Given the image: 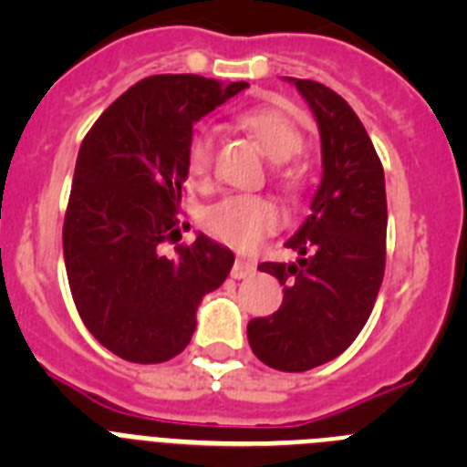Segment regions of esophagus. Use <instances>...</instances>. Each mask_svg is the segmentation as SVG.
Instances as JSON below:
<instances>
[{
  "label": "esophagus",
  "mask_w": 467,
  "mask_h": 467,
  "mask_svg": "<svg viewBox=\"0 0 467 467\" xmlns=\"http://www.w3.org/2000/svg\"><path fill=\"white\" fill-rule=\"evenodd\" d=\"M254 271H257V266H254L253 262H247V259H236L234 262V269H231V278H247V275H253Z\"/></svg>",
  "instance_id": "1"
}]
</instances>
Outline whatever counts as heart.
<instances>
[{
  "instance_id": "heart-1",
  "label": "heart",
  "mask_w": 467,
  "mask_h": 467,
  "mask_svg": "<svg viewBox=\"0 0 467 467\" xmlns=\"http://www.w3.org/2000/svg\"><path fill=\"white\" fill-rule=\"evenodd\" d=\"M241 126L253 135L275 163H285L301 151L304 135L295 119L271 105L250 107L238 117ZM187 175L193 182H205L213 166V138L205 128H198L187 144ZM280 222V210L264 196H229L210 205L203 214L208 234L236 250L257 245Z\"/></svg>"
}]
</instances>
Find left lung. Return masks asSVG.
Instances as JSON below:
<instances>
[{"label": "left lung", "instance_id": "8db88e82", "mask_svg": "<svg viewBox=\"0 0 467 467\" xmlns=\"http://www.w3.org/2000/svg\"><path fill=\"white\" fill-rule=\"evenodd\" d=\"M287 81L317 121L323 180L311 214L285 243L299 259L259 264L283 285V304L247 323V341L264 365L306 372L341 356L372 313L386 269V180L348 102L317 81Z\"/></svg>", "mask_w": 467, "mask_h": 467}]
</instances>
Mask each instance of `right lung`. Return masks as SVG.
Returning a JSON list of instances; mask_svg holds the SVG:
<instances>
[{
	"instance_id": "obj_1",
	"label": "right lung",
	"mask_w": 467,
	"mask_h": 467,
	"mask_svg": "<svg viewBox=\"0 0 467 467\" xmlns=\"http://www.w3.org/2000/svg\"><path fill=\"white\" fill-rule=\"evenodd\" d=\"M198 74H156L111 102L81 142L63 224L69 290L81 320L114 356L156 365L180 356L198 304L217 290L234 253L182 238V184L193 123L245 90Z\"/></svg>"
}]
</instances>
